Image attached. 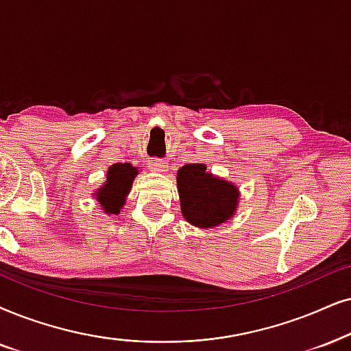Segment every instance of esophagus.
Listing matches in <instances>:
<instances>
[{
    "instance_id": "esophagus-1",
    "label": "esophagus",
    "mask_w": 351,
    "mask_h": 351,
    "mask_svg": "<svg viewBox=\"0 0 351 351\" xmlns=\"http://www.w3.org/2000/svg\"><path fill=\"white\" fill-rule=\"evenodd\" d=\"M149 168L154 171H167L168 165L163 160H160V158H150Z\"/></svg>"
}]
</instances>
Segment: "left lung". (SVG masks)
<instances>
[{
	"label": "left lung",
	"instance_id": "8db88e82",
	"mask_svg": "<svg viewBox=\"0 0 351 351\" xmlns=\"http://www.w3.org/2000/svg\"><path fill=\"white\" fill-rule=\"evenodd\" d=\"M176 180L181 212L189 223L199 228H212L233 215L238 189L232 183L207 173L206 165L186 163L178 170Z\"/></svg>",
	"mask_w": 351,
	"mask_h": 351
}]
</instances>
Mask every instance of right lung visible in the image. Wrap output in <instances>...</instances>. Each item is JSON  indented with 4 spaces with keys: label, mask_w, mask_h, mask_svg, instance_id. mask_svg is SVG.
Masks as SVG:
<instances>
[{
    "label": "right lung",
    "mask_w": 351,
    "mask_h": 351,
    "mask_svg": "<svg viewBox=\"0 0 351 351\" xmlns=\"http://www.w3.org/2000/svg\"><path fill=\"white\" fill-rule=\"evenodd\" d=\"M137 170L131 163H114L106 175V184L97 191V199L106 214H119L124 206V197L130 193Z\"/></svg>",
    "instance_id": "obj_1"
}]
</instances>
